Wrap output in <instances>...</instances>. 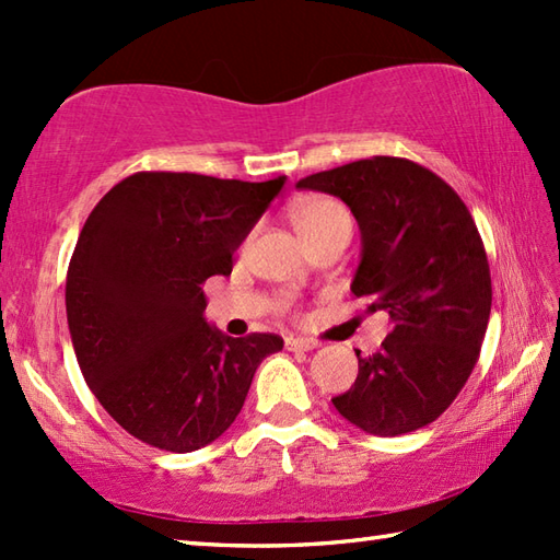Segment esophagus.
<instances>
[{
    "instance_id": "1",
    "label": "esophagus",
    "mask_w": 560,
    "mask_h": 560,
    "mask_svg": "<svg viewBox=\"0 0 560 560\" xmlns=\"http://www.w3.org/2000/svg\"><path fill=\"white\" fill-rule=\"evenodd\" d=\"M318 343L316 340H310V338H288L284 340V348L288 350H300V352H304V350H314Z\"/></svg>"
}]
</instances>
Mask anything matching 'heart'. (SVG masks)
<instances>
[{"label":"heart","instance_id":"heart-1","mask_svg":"<svg viewBox=\"0 0 560 560\" xmlns=\"http://www.w3.org/2000/svg\"><path fill=\"white\" fill-rule=\"evenodd\" d=\"M292 222L306 248L352 236V214L343 202L326 196L302 198L292 205Z\"/></svg>","mask_w":560,"mask_h":560}]
</instances>
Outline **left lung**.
I'll list each match as a JSON object with an SVG mask.
<instances>
[{
  "label": "left lung",
  "instance_id": "obj_1",
  "mask_svg": "<svg viewBox=\"0 0 560 560\" xmlns=\"http://www.w3.org/2000/svg\"><path fill=\"white\" fill-rule=\"evenodd\" d=\"M296 188L343 200L362 232L352 294L394 330L334 401L370 435L394 438L438 420L469 380L490 316V268L456 190L401 156H372L302 178Z\"/></svg>",
  "mask_w": 560,
  "mask_h": 560
}]
</instances>
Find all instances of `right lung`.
I'll list each match as a JSON object with an SVG mask.
<instances>
[{
	"label": "right lung",
	"instance_id": "obj_1",
	"mask_svg": "<svg viewBox=\"0 0 560 560\" xmlns=\"http://www.w3.org/2000/svg\"><path fill=\"white\" fill-rule=\"evenodd\" d=\"M284 186L137 171L113 186L67 268V324L89 389L132 438L166 452L217 440L242 410L276 334L224 336L202 318V284Z\"/></svg>",
	"mask_w": 560,
	"mask_h": 560
}]
</instances>
